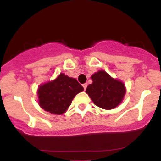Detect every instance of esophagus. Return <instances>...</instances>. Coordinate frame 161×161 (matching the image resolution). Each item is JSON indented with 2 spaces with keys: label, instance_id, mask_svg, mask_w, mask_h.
Returning <instances> with one entry per match:
<instances>
[{
  "label": "esophagus",
  "instance_id": "esophagus-1",
  "mask_svg": "<svg viewBox=\"0 0 161 161\" xmlns=\"http://www.w3.org/2000/svg\"><path fill=\"white\" fill-rule=\"evenodd\" d=\"M87 86H88V85H87V83H85V84H83V85H82L83 88H84V90H86V89Z\"/></svg>",
  "mask_w": 161,
  "mask_h": 161
}]
</instances>
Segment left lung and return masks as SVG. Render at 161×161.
I'll return each instance as SVG.
<instances>
[{"label":"left lung","instance_id":"1","mask_svg":"<svg viewBox=\"0 0 161 161\" xmlns=\"http://www.w3.org/2000/svg\"><path fill=\"white\" fill-rule=\"evenodd\" d=\"M92 84L86 92L95 105L105 110H111L122 103L126 92L124 83L114 79L104 70L92 75Z\"/></svg>","mask_w":161,"mask_h":161}]
</instances>
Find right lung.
Wrapping results in <instances>:
<instances>
[{"label": "right lung", "mask_w": 161, "mask_h": 161, "mask_svg": "<svg viewBox=\"0 0 161 161\" xmlns=\"http://www.w3.org/2000/svg\"><path fill=\"white\" fill-rule=\"evenodd\" d=\"M83 90L76 79L60 73L55 79L38 87V104L45 111L60 115L69 108L75 96Z\"/></svg>", "instance_id": "1"}]
</instances>
